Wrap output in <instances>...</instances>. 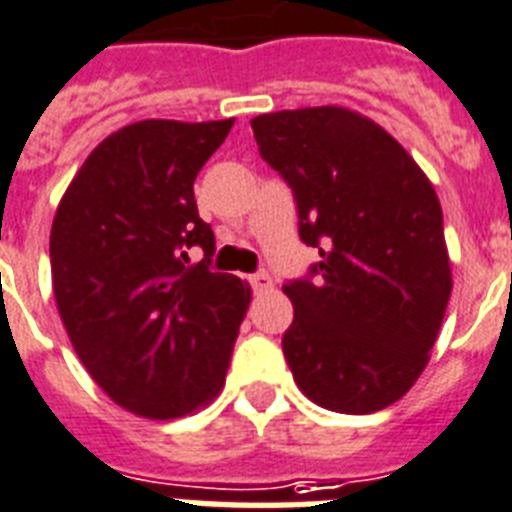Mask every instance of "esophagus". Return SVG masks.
I'll return each mask as SVG.
<instances>
[{
	"mask_svg": "<svg viewBox=\"0 0 512 512\" xmlns=\"http://www.w3.org/2000/svg\"><path fill=\"white\" fill-rule=\"evenodd\" d=\"M248 282H251L253 293H264V290L272 288V277H269V272H256V275L248 277Z\"/></svg>",
	"mask_w": 512,
	"mask_h": 512,
	"instance_id": "1",
	"label": "esophagus"
}]
</instances>
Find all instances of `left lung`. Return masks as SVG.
I'll return each instance as SVG.
<instances>
[{
	"label": "left lung",
	"instance_id": "8db88e82",
	"mask_svg": "<svg viewBox=\"0 0 512 512\" xmlns=\"http://www.w3.org/2000/svg\"><path fill=\"white\" fill-rule=\"evenodd\" d=\"M261 158L293 190L298 235L320 251L288 280L282 354L314 404L346 415L402 399L428 365L452 293L444 216L399 142L354 110L251 121Z\"/></svg>",
	"mask_w": 512,
	"mask_h": 512
}]
</instances>
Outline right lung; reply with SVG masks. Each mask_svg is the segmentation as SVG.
I'll use <instances>...</instances> for the list:
<instances>
[{"label": "right lung", "instance_id": "add662e5", "mask_svg": "<svg viewBox=\"0 0 512 512\" xmlns=\"http://www.w3.org/2000/svg\"><path fill=\"white\" fill-rule=\"evenodd\" d=\"M235 118L137 121L94 147L57 206L49 264L81 365L124 410L190 415L224 386L251 290L211 269L195 177ZM200 247L204 259L189 264Z\"/></svg>", "mask_w": 512, "mask_h": 512}]
</instances>
